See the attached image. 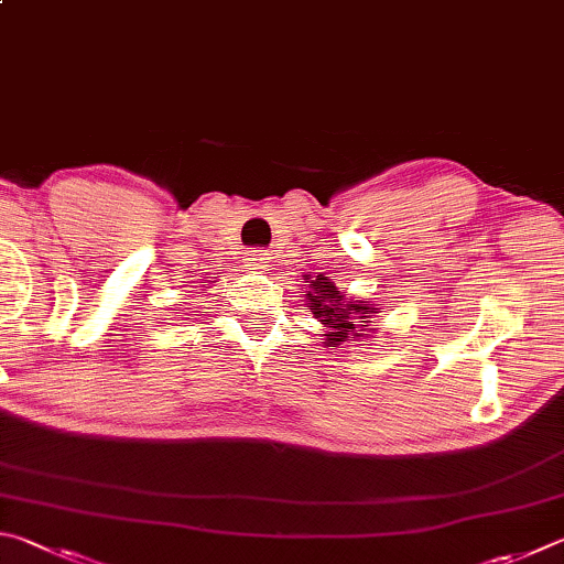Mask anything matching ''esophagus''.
<instances>
[{
    "mask_svg": "<svg viewBox=\"0 0 564 564\" xmlns=\"http://www.w3.org/2000/svg\"><path fill=\"white\" fill-rule=\"evenodd\" d=\"M270 262H272V257H270V252H267V250L245 252V264L252 267V270H267V267H270Z\"/></svg>",
    "mask_w": 564,
    "mask_h": 564,
    "instance_id": "obj_1",
    "label": "esophagus"
}]
</instances>
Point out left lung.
Wrapping results in <instances>:
<instances>
[{"label": "left lung", "mask_w": 564, "mask_h": 564, "mask_svg": "<svg viewBox=\"0 0 564 564\" xmlns=\"http://www.w3.org/2000/svg\"><path fill=\"white\" fill-rule=\"evenodd\" d=\"M310 288L312 292L307 297L312 314L329 329L327 344L347 341L349 337L354 339L359 337L357 332H361V327H369V324L361 322H367L373 310L361 302H344V294L334 288V282H329L327 276L319 274L317 280H312Z\"/></svg>", "instance_id": "1"}]
</instances>
